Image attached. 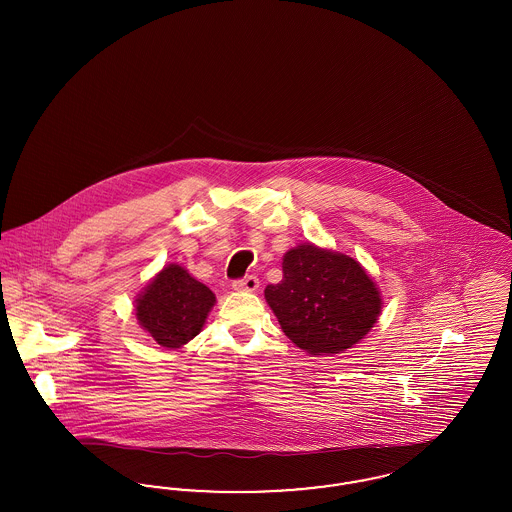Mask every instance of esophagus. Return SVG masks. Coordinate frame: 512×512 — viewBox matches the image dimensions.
Returning <instances> with one entry per match:
<instances>
[{"label":"esophagus","mask_w":512,"mask_h":512,"mask_svg":"<svg viewBox=\"0 0 512 512\" xmlns=\"http://www.w3.org/2000/svg\"><path fill=\"white\" fill-rule=\"evenodd\" d=\"M232 286H234V290H240V292H255V290L259 288V278L253 276V274H249V276L234 280Z\"/></svg>","instance_id":"esophagus-1"}]
</instances>
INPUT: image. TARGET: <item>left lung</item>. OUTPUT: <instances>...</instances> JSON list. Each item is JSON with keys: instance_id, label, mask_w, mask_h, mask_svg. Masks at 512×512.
<instances>
[{"instance_id": "8db88e82", "label": "left lung", "mask_w": 512, "mask_h": 512, "mask_svg": "<svg viewBox=\"0 0 512 512\" xmlns=\"http://www.w3.org/2000/svg\"><path fill=\"white\" fill-rule=\"evenodd\" d=\"M284 278L265 297L284 334L311 355H334L363 340L380 315V293L355 259L317 245L284 255Z\"/></svg>"}]
</instances>
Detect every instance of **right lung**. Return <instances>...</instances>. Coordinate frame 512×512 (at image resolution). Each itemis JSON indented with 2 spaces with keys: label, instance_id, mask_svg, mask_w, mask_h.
<instances>
[{
  "label": "right lung",
  "instance_id": "add662e5",
  "mask_svg": "<svg viewBox=\"0 0 512 512\" xmlns=\"http://www.w3.org/2000/svg\"><path fill=\"white\" fill-rule=\"evenodd\" d=\"M215 293L178 265L163 268L136 299V317L147 334L163 347H180L205 324Z\"/></svg>",
  "mask_w": 512,
  "mask_h": 512
}]
</instances>
